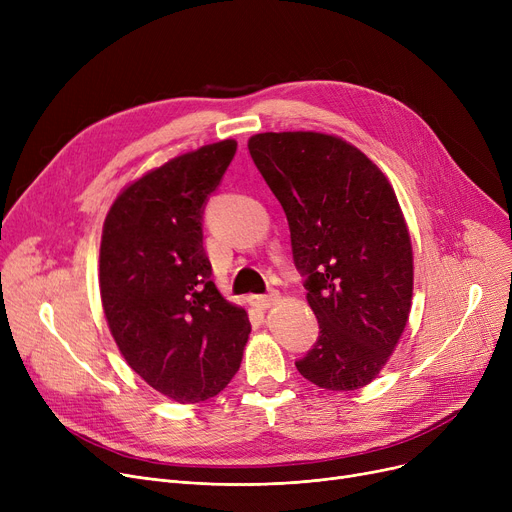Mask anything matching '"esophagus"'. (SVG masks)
Here are the masks:
<instances>
[{
    "mask_svg": "<svg viewBox=\"0 0 512 512\" xmlns=\"http://www.w3.org/2000/svg\"><path fill=\"white\" fill-rule=\"evenodd\" d=\"M276 301H278V292H270V294H257V297H251V303H253L257 309H261V311L270 309L272 305H276Z\"/></svg>",
    "mask_w": 512,
    "mask_h": 512,
    "instance_id": "34e87169",
    "label": "esophagus"
}]
</instances>
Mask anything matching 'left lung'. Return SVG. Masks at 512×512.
<instances>
[{
	"label": "left lung",
	"mask_w": 512,
	"mask_h": 512,
	"mask_svg": "<svg viewBox=\"0 0 512 512\" xmlns=\"http://www.w3.org/2000/svg\"><path fill=\"white\" fill-rule=\"evenodd\" d=\"M249 153L286 213L319 324L297 369L319 388L359 390L388 363L413 303V247L394 188L363 151L326 132L253 134Z\"/></svg>",
	"instance_id": "8db88e82"
}]
</instances>
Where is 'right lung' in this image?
I'll list each match as a JSON object with an SVG mask.
<instances>
[{
    "label": "right lung",
    "mask_w": 512,
    "mask_h": 512,
    "mask_svg": "<svg viewBox=\"0 0 512 512\" xmlns=\"http://www.w3.org/2000/svg\"><path fill=\"white\" fill-rule=\"evenodd\" d=\"M236 141L178 155L124 186L105 215L99 292L134 373L180 405L220 394L240 367L251 324L211 280L201 213Z\"/></svg>",
    "instance_id": "1"
}]
</instances>
